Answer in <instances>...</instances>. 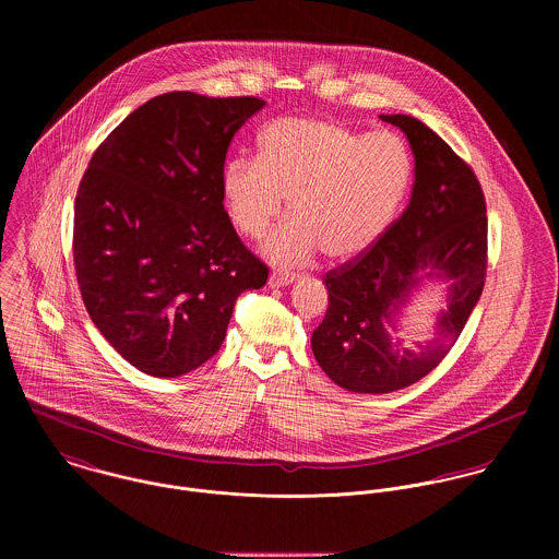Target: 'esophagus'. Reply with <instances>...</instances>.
Here are the masks:
<instances>
[{
	"mask_svg": "<svg viewBox=\"0 0 559 559\" xmlns=\"http://www.w3.org/2000/svg\"><path fill=\"white\" fill-rule=\"evenodd\" d=\"M297 280V275L295 273H290V271H273L271 273V277H269V286H273V288H280V286H288V284H293Z\"/></svg>",
	"mask_w": 559,
	"mask_h": 559,
	"instance_id": "obj_1",
	"label": "esophagus"
}]
</instances>
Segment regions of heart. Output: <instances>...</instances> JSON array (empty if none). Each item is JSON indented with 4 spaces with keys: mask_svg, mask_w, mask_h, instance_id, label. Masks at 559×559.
Here are the masks:
<instances>
[{
    "mask_svg": "<svg viewBox=\"0 0 559 559\" xmlns=\"http://www.w3.org/2000/svg\"><path fill=\"white\" fill-rule=\"evenodd\" d=\"M411 176V153L396 133L284 118L260 133L258 159L226 165L224 195L233 224L249 239L271 228L288 198L293 219L266 242L273 260L301 262L319 249L329 260H350L392 224Z\"/></svg>",
    "mask_w": 559,
    "mask_h": 559,
    "instance_id": "b5f03b06",
    "label": "heart"
}]
</instances>
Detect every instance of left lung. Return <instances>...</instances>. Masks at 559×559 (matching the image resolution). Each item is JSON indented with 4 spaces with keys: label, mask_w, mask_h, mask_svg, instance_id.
<instances>
[{
    "label": "left lung",
    "mask_w": 559,
    "mask_h": 559,
    "mask_svg": "<svg viewBox=\"0 0 559 559\" xmlns=\"http://www.w3.org/2000/svg\"><path fill=\"white\" fill-rule=\"evenodd\" d=\"M381 120L411 144V202L368 251L322 277L329 308L312 333L324 374L355 394L399 392L432 372L456 344L486 277V202L474 169L417 118ZM424 278L451 286L436 337L408 349L397 337V314Z\"/></svg>",
    "instance_id": "obj_1"
}]
</instances>
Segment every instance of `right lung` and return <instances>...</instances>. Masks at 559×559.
Masks as SVG:
<instances>
[{
    "mask_svg": "<svg viewBox=\"0 0 559 559\" xmlns=\"http://www.w3.org/2000/svg\"><path fill=\"white\" fill-rule=\"evenodd\" d=\"M255 96L167 92L96 148L75 198L73 255L85 310L138 370L174 379L224 344L240 293L269 269L224 209V163Z\"/></svg>",
    "mask_w": 559,
    "mask_h": 559,
    "instance_id": "add662e5",
    "label": "right lung"
}]
</instances>
